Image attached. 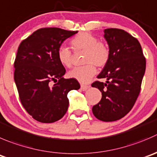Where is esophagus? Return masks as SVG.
<instances>
[{
    "label": "esophagus",
    "instance_id": "34e87169",
    "mask_svg": "<svg viewBox=\"0 0 157 157\" xmlns=\"http://www.w3.org/2000/svg\"><path fill=\"white\" fill-rule=\"evenodd\" d=\"M89 87H90V86H88V85L81 84V86H80V89H81L83 91L86 90H87Z\"/></svg>",
    "mask_w": 157,
    "mask_h": 157
}]
</instances>
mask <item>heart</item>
I'll list each match as a JSON object with an SVG mask.
<instances>
[{"label": "heart", "mask_w": 157, "mask_h": 157, "mask_svg": "<svg viewBox=\"0 0 157 157\" xmlns=\"http://www.w3.org/2000/svg\"><path fill=\"white\" fill-rule=\"evenodd\" d=\"M71 44L75 51H85L84 61L87 63L74 68L69 72V76L82 83H88L97 72L95 64L102 67L107 63L109 58V48L87 32H83L74 36L71 39ZM57 58L60 63L67 67H71L72 65V52L67 47L61 46L58 48Z\"/></svg>", "instance_id": "1"}]
</instances>
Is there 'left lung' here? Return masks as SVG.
<instances>
[{
	"instance_id": "obj_1",
	"label": "left lung",
	"mask_w": 157,
	"mask_h": 157,
	"mask_svg": "<svg viewBox=\"0 0 157 157\" xmlns=\"http://www.w3.org/2000/svg\"><path fill=\"white\" fill-rule=\"evenodd\" d=\"M109 58L93 87L102 93V98L92 108L94 115L105 122L116 121L127 115L133 108L145 74L146 59L136 38L121 29L104 30Z\"/></svg>"
}]
</instances>
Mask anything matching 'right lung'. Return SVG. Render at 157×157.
<instances>
[{"mask_svg": "<svg viewBox=\"0 0 157 157\" xmlns=\"http://www.w3.org/2000/svg\"><path fill=\"white\" fill-rule=\"evenodd\" d=\"M77 32L41 28L18 47L14 81L23 106L39 122L49 124L61 119L68 109L67 94L80 89L77 80L63 78L66 70L57 58L62 43ZM51 81L56 83L51 86Z\"/></svg>", "mask_w": 157, "mask_h": 157, "instance_id": "add662e5", "label": "right lung"}]
</instances>
